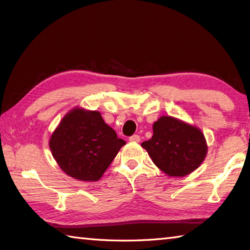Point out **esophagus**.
<instances>
[{
  "instance_id": "1",
  "label": "esophagus",
  "mask_w": 250,
  "mask_h": 250,
  "mask_svg": "<svg viewBox=\"0 0 250 250\" xmlns=\"http://www.w3.org/2000/svg\"><path fill=\"white\" fill-rule=\"evenodd\" d=\"M129 141L130 142H134V143H139L141 141V137H140V135L134 134V135H132V136L129 137Z\"/></svg>"
}]
</instances>
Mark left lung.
Wrapping results in <instances>:
<instances>
[{
    "mask_svg": "<svg viewBox=\"0 0 250 250\" xmlns=\"http://www.w3.org/2000/svg\"><path fill=\"white\" fill-rule=\"evenodd\" d=\"M152 130V137L143 142L142 147L167 176H186L204 161L207 145L199 128L174 117L162 116L153 124Z\"/></svg>",
    "mask_w": 250,
    "mask_h": 250,
    "instance_id": "left-lung-1",
    "label": "left lung"
}]
</instances>
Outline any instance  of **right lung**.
<instances>
[{"label":"right lung","mask_w":250,"mask_h":250,"mask_svg":"<svg viewBox=\"0 0 250 250\" xmlns=\"http://www.w3.org/2000/svg\"><path fill=\"white\" fill-rule=\"evenodd\" d=\"M125 142L106 125L97 110L76 107L52 133L49 147L68 176L83 182L99 180Z\"/></svg>","instance_id":"right-lung-1"}]
</instances>
